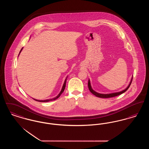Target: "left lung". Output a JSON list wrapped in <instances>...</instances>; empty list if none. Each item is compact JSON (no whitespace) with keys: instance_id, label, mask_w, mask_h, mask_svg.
Returning a JSON list of instances; mask_svg holds the SVG:
<instances>
[{"instance_id":"obj_1","label":"left lung","mask_w":149,"mask_h":149,"mask_svg":"<svg viewBox=\"0 0 149 149\" xmlns=\"http://www.w3.org/2000/svg\"><path fill=\"white\" fill-rule=\"evenodd\" d=\"M132 78H133V76H132V77L131 78V81H130L129 84L128 85L127 87L125 89H124V90H123V91H120V92H118L112 93H109V94H101V93H97V92L94 91L93 89L92 88V86H91V81H90V80H89H89H88V88H89L90 92L92 93L93 94H94V95H95L96 97H99V98H111V97H116V96L119 95H120L121 94L125 92L129 88L130 86L131 85V83H132Z\"/></svg>"}]
</instances>
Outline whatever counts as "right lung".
I'll list each match as a JSON object with an SVG mask.
<instances>
[{"instance_id":"obj_1","label":"right lung","mask_w":149,"mask_h":149,"mask_svg":"<svg viewBox=\"0 0 149 149\" xmlns=\"http://www.w3.org/2000/svg\"><path fill=\"white\" fill-rule=\"evenodd\" d=\"M23 49V48H22L21 50L20 51V52H19V55H18V56L19 55V54H20V53H21V52L22 51V50ZM67 78H68V77H66V78L65 79V81H64V84H63V87H62V89H61V91H60V93L57 95L56 97H55V98H52V99H46V100H38V99H34V98H33V99H34V100H35L36 101H38V102H49V101H52V100H56V99H57L61 95V94L63 93V92L64 91V90H65V86H66V79H67Z\"/></svg>"}]
</instances>
